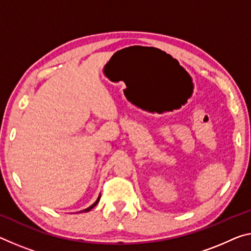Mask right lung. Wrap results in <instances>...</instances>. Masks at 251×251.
I'll return each mask as SVG.
<instances>
[{
	"label": "right lung",
	"instance_id": "add662e5",
	"mask_svg": "<svg viewBox=\"0 0 251 251\" xmlns=\"http://www.w3.org/2000/svg\"><path fill=\"white\" fill-rule=\"evenodd\" d=\"M99 200H100V196H99V197H98V199H97V200H96V202H95V203H94V204H91V205L89 206V208H87V209H85V210H83V211H80V212H88V211H90V210H91V209H93V208H95V206H96V205H97V203H98V202H99Z\"/></svg>",
	"mask_w": 251,
	"mask_h": 251
}]
</instances>
